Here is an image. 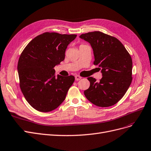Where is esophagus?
Returning a JSON list of instances; mask_svg holds the SVG:
<instances>
[{"label": "esophagus", "mask_w": 151, "mask_h": 151, "mask_svg": "<svg viewBox=\"0 0 151 151\" xmlns=\"http://www.w3.org/2000/svg\"><path fill=\"white\" fill-rule=\"evenodd\" d=\"M81 77L80 76H79V75H76V76H75V80L79 81V80H81Z\"/></svg>", "instance_id": "obj_1"}]
</instances>
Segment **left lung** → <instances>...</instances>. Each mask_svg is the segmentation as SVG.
Masks as SVG:
<instances>
[{
	"label": "left lung",
	"mask_w": 151,
	"mask_h": 151,
	"mask_svg": "<svg viewBox=\"0 0 151 151\" xmlns=\"http://www.w3.org/2000/svg\"><path fill=\"white\" fill-rule=\"evenodd\" d=\"M80 37L90 43L93 48V64L101 68L99 82L88 77L86 98L100 107L116 104L122 98L132 80V61L129 52L118 39L100 31L82 34ZM99 68V70H100Z\"/></svg>",
	"instance_id": "obj_1"
}]
</instances>
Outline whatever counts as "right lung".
I'll return each instance as SVG.
<instances>
[{
    "label": "right lung",
    "mask_w": 151,
    "mask_h": 151,
    "mask_svg": "<svg viewBox=\"0 0 151 151\" xmlns=\"http://www.w3.org/2000/svg\"><path fill=\"white\" fill-rule=\"evenodd\" d=\"M76 37L44 32L29 42L21 54L17 64L19 86L27 101L36 110L52 111L65 100L75 77H55L54 68L65 60L67 46Z\"/></svg>",
    "instance_id": "right-lung-1"
}]
</instances>
